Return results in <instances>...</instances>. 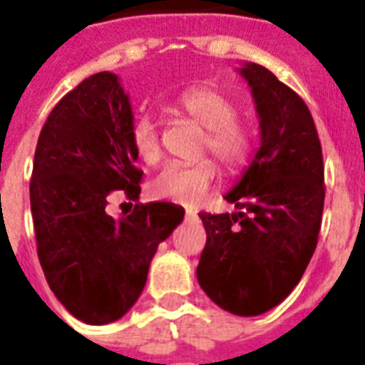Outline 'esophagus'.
<instances>
[{
	"label": "esophagus",
	"instance_id": "1",
	"mask_svg": "<svg viewBox=\"0 0 365 365\" xmlns=\"http://www.w3.org/2000/svg\"><path fill=\"white\" fill-rule=\"evenodd\" d=\"M192 216H196V212H190V210H187V218H192Z\"/></svg>",
	"mask_w": 365,
	"mask_h": 365
}]
</instances>
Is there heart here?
Segmentation results:
<instances>
[{"mask_svg": "<svg viewBox=\"0 0 365 365\" xmlns=\"http://www.w3.org/2000/svg\"><path fill=\"white\" fill-rule=\"evenodd\" d=\"M177 108L204 129L202 149L214 155L226 169H237L247 161L252 151V135L244 123L236 120L237 108L228 96L216 88H190L180 94ZM131 149L147 167L159 163L161 137L153 118H137L131 128ZM216 177L218 170L208 159L195 165H169L149 182V192L161 200L198 204L208 195Z\"/></svg>", "mask_w": 365, "mask_h": 365, "instance_id": "obj_1", "label": "heart"}]
</instances>
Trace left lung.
<instances>
[{
  "label": "left lung",
  "mask_w": 365,
  "mask_h": 365,
  "mask_svg": "<svg viewBox=\"0 0 365 365\" xmlns=\"http://www.w3.org/2000/svg\"><path fill=\"white\" fill-rule=\"evenodd\" d=\"M261 145L242 180L224 196L234 214L200 212L206 245L196 277L220 309L257 317L301 281L319 242L324 163L311 112L265 66L245 63Z\"/></svg>",
  "instance_id": "obj_1"
}]
</instances>
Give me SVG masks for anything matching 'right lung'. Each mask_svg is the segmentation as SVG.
<instances>
[{
  "mask_svg": "<svg viewBox=\"0 0 365 365\" xmlns=\"http://www.w3.org/2000/svg\"><path fill=\"white\" fill-rule=\"evenodd\" d=\"M133 113L112 72L82 80L48 113L38 135L31 212L46 283L86 324L121 319L143 291L163 240L185 218L173 202L135 204L112 218L108 196L137 202L143 170L131 149Z\"/></svg>",
  "mask_w": 365,
  "mask_h": 365,
  "instance_id": "1",
  "label": "right lung"
}]
</instances>
